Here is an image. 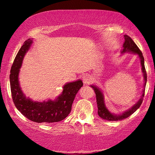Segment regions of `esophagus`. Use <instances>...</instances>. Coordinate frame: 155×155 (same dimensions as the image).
<instances>
[{"instance_id": "obj_1", "label": "esophagus", "mask_w": 155, "mask_h": 155, "mask_svg": "<svg viewBox=\"0 0 155 155\" xmlns=\"http://www.w3.org/2000/svg\"><path fill=\"white\" fill-rule=\"evenodd\" d=\"M83 82L84 84H90L92 82V78L89 74H85L83 77Z\"/></svg>"}]
</instances>
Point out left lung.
<instances>
[{"label":"left lung","instance_id":"1","mask_svg":"<svg viewBox=\"0 0 155 155\" xmlns=\"http://www.w3.org/2000/svg\"><path fill=\"white\" fill-rule=\"evenodd\" d=\"M124 42L123 46V49L121 51V54H124L127 52H130V53H133L137 54L138 57H139L140 61V64H141V70L143 74L144 77V88L142 92V95L140 96L139 100L138 101L137 103L134 104L133 106L130 108L129 109L124 111L123 113L120 114H114L111 113L109 110L106 107V104L104 103V94L99 87H98L96 85L92 84L91 85V87L93 88L95 94H96V98H97V107H98V114L101 118H103L104 120H110V121H117V120H120L124 119L131 114H133L138 108L140 107L143 103V97L144 95V91H145V87L147 84V72L145 70V67H144V57L143 56V53L140 51V49L138 48L137 45L134 43V42L132 40L130 37L128 35H124Z\"/></svg>","mask_w":155,"mask_h":155}]
</instances>
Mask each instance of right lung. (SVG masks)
<instances>
[{
	"label": "right lung",
	"mask_w": 155,
	"mask_h": 155,
	"mask_svg": "<svg viewBox=\"0 0 155 155\" xmlns=\"http://www.w3.org/2000/svg\"><path fill=\"white\" fill-rule=\"evenodd\" d=\"M33 41L28 38L20 48L13 62L10 74V84L13 102L16 108L28 119L35 123H55L64 119L71 113L76 94L83 86L81 80L66 83L62 93L54 100L34 101L27 97L20 86L18 76L23 59Z\"/></svg>",
	"instance_id": "right-lung-1"
}]
</instances>
